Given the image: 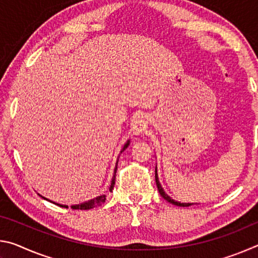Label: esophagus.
Wrapping results in <instances>:
<instances>
[{
  "label": "esophagus",
  "instance_id": "34e87169",
  "mask_svg": "<svg viewBox=\"0 0 258 258\" xmlns=\"http://www.w3.org/2000/svg\"><path fill=\"white\" fill-rule=\"evenodd\" d=\"M147 127V121L145 119V117L143 116H137L134 117V119L132 121V131L134 134H142L145 132V130Z\"/></svg>",
  "mask_w": 258,
  "mask_h": 258
}]
</instances>
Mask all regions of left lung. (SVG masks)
Here are the masks:
<instances>
[{
  "label": "left lung",
  "mask_w": 258,
  "mask_h": 258,
  "mask_svg": "<svg viewBox=\"0 0 258 258\" xmlns=\"http://www.w3.org/2000/svg\"><path fill=\"white\" fill-rule=\"evenodd\" d=\"M155 178H156V184H157V187H158V191L161 197H163L165 200H167L168 203H171L173 205H176V206H182V207H189L191 206L192 204H189V203H178V202H175V200H173L169 196H167L165 194V191L163 190V187H161L160 183H159V180H158V175H157V168H156V173H155Z\"/></svg>",
  "instance_id": "left-lung-1"
}]
</instances>
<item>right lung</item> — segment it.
I'll return each instance as SVG.
<instances>
[{
	"label": "right lung",
	"instance_id": "right-lung-1",
	"mask_svg": "<svg viewBox=\"0 0 258 258\" xmlns=\"http://www.w3.org/2000/svg\"><path fill=\"white\" fill-rule=\"evenodd\" d=\"M128 143L130 141H127V143L124 146L123 149H121L120 154L123 152L126 148L128 147ZM118 163V161H117ZM116 171H117V165H116V168H115V172H113V177H112V181H111V185H110V191L113 189V185H115V180H116ZM106 202V195H102L100 196V197H97L94 198L92 200H89V202L86 203H83V204H80V205H74V206H72L73 209H81V211H85V209H91V208H94V207H98V206H101V205ZM55 204V203H53ZM55 205H59V204H55ZM60 207H64V208H68V206H66V205H59Z\"/></svg>",
	"mask_w": 258,
	"mask_h": 258
}]
</instances>
